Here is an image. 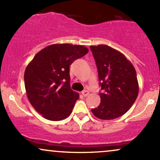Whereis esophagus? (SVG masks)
Instances as JSON below:
<instances>
[{"label": "esophagus", "instance_id": "34e87169", "mask_svg": "<svg viewBox=\"0 0 160 160\" xmlns=\"http://www.w3.org/2000/svg\"><path fill=\"white\" fill-rule=\"evenodd\" d=\"M81 93H82V95H83L84 97H86V96H88V95H89V92L87 91V90H84V91H82Z\"/></svg>", "mask_w": 160, "mask_h": 160}]
</instances>
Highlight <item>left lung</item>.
<instances>
[{
  "label": "left lung",
  "mask_w": 160,
  "mask_h": 160,
  "mask_svg": "<svg viewBox=\"0 0 160 160\" xmlns=\"http://www.w3.org/2000/svg\"><path fill=\"white\" fill-rule=\"evenodd\" d=\"M98 68L101 103L92 112L101 120H113L126 113L138 95V82L132 64L109 46H90Z\"/></svg>",
  "instance_id": "8db88e82"
}]
</instances>
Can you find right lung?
<instances>
[{
  "instance_id": "add662e5",
  "label": "right lung",
  "mask_w": 160,
  "mask_h": 160,
  "mask_svg": "<svg viewBox=\"0 0 160 160\" xmlns=\"http://www.w3.org/2000/svg\"><path fill=\"white\" fill-rule=\"evenodd\" d=\"M88 52L84 46L56 43L41 49L28 65L24 74L28 98L44 118L60 121L71 113L79 94L71 89L69 67Z\"/></svg>"
}]
</instances>
